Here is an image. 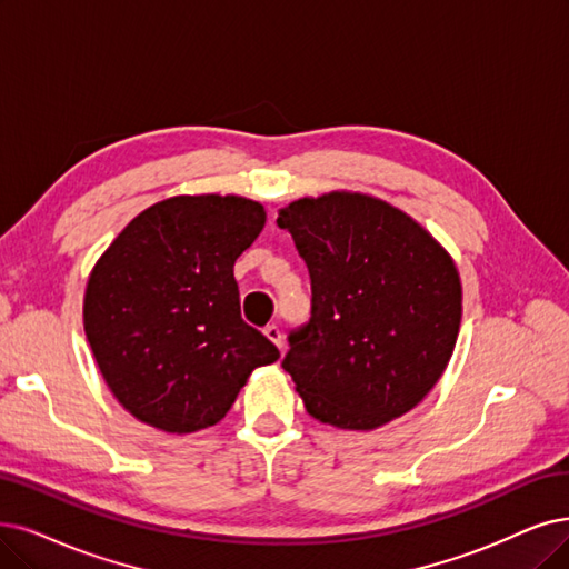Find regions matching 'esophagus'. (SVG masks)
Masks as SVG:
<instances>
[{
    "instance_id": "obj_1",
    "label": "esophagus",
    "mask_w": 569,
    "mask_h": 569,
    "mask_svg": "<svg viewBox=\"0 0 569 569\" xmlns=\"http://www.w3.org/2000/svg\"><path fill=\"white\" fill-rule=\"evenodd\" d=\"M264 335H267V340L269 342H273V345H277L279 349H283V335H281V330H279V326H267L264 328Z\"/></svg>"
}]
</instances>
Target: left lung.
<instances>
[{
	"label": "left lung",
	"mask_w": 569,
	"mask_h": 569,
	"mask_svg": "<svg viewBox=\"0 0 569 569\" xmlns=\"http://www.w3.org/2000/svg\"><path fill=\"white\" fill-rule=\"evenodd\" d=\"M311 277V321L290 335L283 370L307 412L372 431L425 401L461 323L450 252L406 210L332 189L279 210Z\"/></svg>",
	"instance_id": "obj_1"
}]
</instances>
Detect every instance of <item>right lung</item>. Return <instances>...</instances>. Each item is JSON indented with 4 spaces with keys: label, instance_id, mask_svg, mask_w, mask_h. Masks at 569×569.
I'll list each match as a JSON object with an SVG mask.
<instances>
[{
    "label": "right lung",
    "instance_id": "obj_1",
    "mask_svg": "<svg viewBox=\"0 0 569 569\" xmlns=\"http://www.w3.org/2000/svg\"><path fill=\"white\" fill-rule=\"evenodd\" d=\"M267 210L239 194H180L144 208L93 264L83 332L104 385L166 433L218 425L250 372L279 359L241 319L234 262Z\"/></svg>",
    "mask_w": 569,
    "mask_h": 569
}]
</instances>
